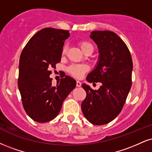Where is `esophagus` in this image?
Listing matches in <instances>:
<instances>
[{"label": "esophagus", "instance_id": "34e87169", "mask_svg": "<svg viewBox=\"0 0 152 152\" xmlns=\"http://www.w3.org/2000/svg\"><path fill=\"white\" fill-rule=\"evenodd\" d=\"M81 86V83L79 81H76V86L80 87Z\"/></svg>", "mask_w": 152, "mask_h": 152}]
</instances>
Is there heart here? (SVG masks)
Segmentation results:
<instances>
[{"instance_id": "1", "label": "heart", "mask_w": 152, "mask_h": 152, "mask_svg": "<svg viewBox=\"0 0 152 152\" xmlns=\"http://www.w3.org/2000/svg\"><path fill=\"white\" fill-rule=\"evenodd\" d=\"M78 45L79 46L82 52L85 54L92 53L94 51V47L93 44L87 41V40H80V41H78ZM67 51H68V47L66 45H65L62 49V54H66ZM88 71V66L85 64H73L67 68V71H68L69 74L76 78H82L84 76V74Z\"/></svg>"}]
</instances>
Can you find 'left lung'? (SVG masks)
Returning <instances> with one entry per match:
<instances>
[{"label":"left lung","mask_w":152,"mask_h":152,"mask_svg":"<svg viewBox=\"0 0 152 152\" xmlns=\"http://www.w3.org/2000/svg\"><path fill=\"white\" fill-rule=\"evenodd\" d=\"M90 37L98 45L99 60L88 75L90 83L100 82L98 90L82 84L86 98L81 110L91 123L103 125L113 121L121 112L132 86L133 64L128 47L111 31H93Z\"/></svg>","instance_id":"obj_1"}]
</instances>
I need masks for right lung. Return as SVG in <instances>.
<instances>
[{
  "label": "right lung",
  "mask_w": 152,
  "mask_h": 152,
  "mask_svg": "<svg viewBox=\"0 0 152 152\" xmlns=\"http://www.w3.org/2000/svg\"><path fill=\"white\" fill-rule=\"evenodd\" d=\"M69 30L47 27L31 37L24 47L19 63L18 84L25 112L37 122H47L58 115L64 100L76 87L70 76L52 86L51 68L61 61Z\"/></svg>",
  "instance_id": "right-lung-1"
}]
</instances>
